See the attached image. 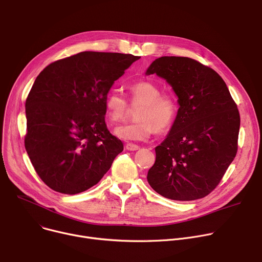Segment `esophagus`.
<instances>
[{"label":"esophagus","mask_w":262,"mask_h":262,"mask_svg":"<svg viewBox=\"0 0 262 262\" xmlns=\"http://www.w3.org/2000/svg\"><path fill=\"white\" fill-rule=\"evenodd\" d=\"M125 148H126L127 150H138L139 148H140V146H138V145H136V144H134V143H127V144L125 145Z\"/></svg>","instance_id":"esophagus-1"}]
</instances>
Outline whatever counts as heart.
I'll list each match as a JSON object with an SVG mask.
<instances>
[{"instance_id": "heart-1", "label": "heart", "mask_w": 262, "mask_h": 262, "mask_svg": "<svg viewBox=\"0 0 262 262\" xmlns=\"http://www.w3.org/2000/svg\"><path fill=\"white\" fill-rule=\"evenodd\" d=\"M132 104H141L136 114L137 121L130 124L120 125L114 134L127 141H145L157 132H165L173 123L178 104L175 98L161 95L159 86L148 82L139 81L128 87ZM128 103L120 92L112 91L105 98V114L113 123L124 119Z\"/></svg>"}]
</instances>
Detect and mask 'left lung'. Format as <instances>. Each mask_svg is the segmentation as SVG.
<instances>
[{
    "mask_svg": "<svg viewBox=\"0 0 262 262\" xmlns=\"http://www.w3.org/2000/svg\"><path fill=\"white\" fill-rule=\"evenodd\" d=\"M164 79L179 108L164 141L155 148L147 181L161 196L203 198L219 184L237 152L240 116L228 86L212 68L185 57H161L145 75Z\"/></svg>",
    "mask_w": 262,
    "mask_h": 262,
    "instance_id": "obj_1",
    "label": "left lung"
}]
</instances>
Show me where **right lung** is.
<instances>
[{"label": "right lung", "mask_w": 262, "mask_h": 262, "mask_svg": "<svg viewBox=\"0 0 262 262\" xmlns=\"http://www.w3.org/2000/svg\"><path fill=\"white\" fill-rule=\"evenodd\" d=\"M140 57L83 51L45 67L26 99L25 148L42 181L75 195L97 184L123 143L105 123L111 87Z\"/></svg>", "instance_id": "right-lung-1"}]
</instances>
